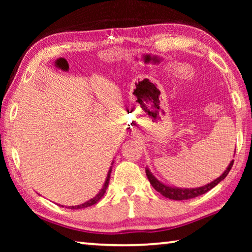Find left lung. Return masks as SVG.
<instances>
[{
  "label": "left lung",
  "instance_id": "8db88e82",
  "mask_svg": "<svg viewBox=\"0 0 252 252\" xmlns=\"http://www.w3.org/2000/svg\"><path fill=\"white\" fill-rule=\"evenodd\" d=\"M232 164H233V160L230 162L229 167L222 173V176H220L218 179H216L215 181L208 183L207 186L195 188V189H179V188L168 187L163 185V183H161L160 181H158L157 179L152 176V173L149 171V169H146V173L152 187L155 188L158 192H160L162 195H163V197L172 199V200H188V199H192V198L198 197V195H201L203 193L208 192V191L211 190L213 187L218 185L220 181H222L223 179L228 176L229 171L232 168Z\"/></svg>",
  "mask_w": 252,
  "mask_h": 252
}]
</instances>
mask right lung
<instances>
[{"mask_svg":"<svg viewBox=\"0 0 252 252\" xmlns=\"http://www.w3.org/2000/svg\"><path fill=\"white\" fill-rule=\"evenodd\" d=\"M110 173H111V169H110V171H109V173H108V177H106V181H105V183H104V186H103V189H102L99 193H97L94 198H92L91 200H89V201H87V202H84V203H82V204H79V206H72L70 209H82V208H87V207H90V206H93V204H95L97 201H99V200L103 197V194L105 193V190H106V188H108V186H109V180H110ZM63 207V206H62Z\"/></svg>","mask_w":252,"mask_h":252,"instance_id":"obj_1","label":"right lung"}]
</instances>
